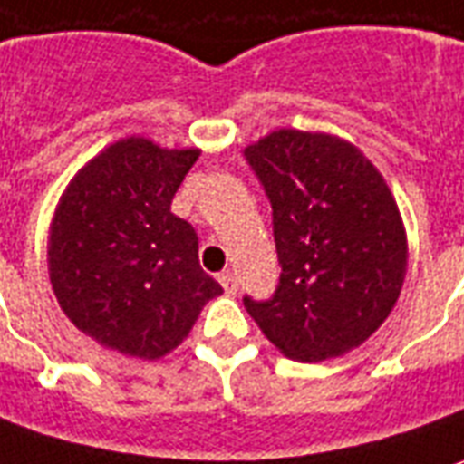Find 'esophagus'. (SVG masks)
<instances>
[{
  "mask_svg": "<svg viewBox=\"0 0 464 464\" xmlns=\"http://www.w3.org/2000/svg\"><path fill=\"white\" fill-rule=\"evenodd\" d=\"M218 284H221L226 294H236V291H238V276H236L233 271H223V274H218Z\"/></svg>",
  "mask_w": 464,
  "mask_h": 464,
  "instance_id": "1",
  "label": "esophagus"
}]
</instances>
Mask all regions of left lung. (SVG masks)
Returning a JSON list of instances; mask_svg holds the SVG:
<instances>
[{
    "label": "left lung",
    "mask_w": 464,
    "mask_h": 464,
    "mask_svg": "<svg viewBox=\"0 0 464 464\" xmlns=\"http://www.w3.org/2000/svg\"><path fill=\"white\" fill-rule=\"evenodd\" d=\"M243 155L271 203L281 266L276 291L246 294V311L296 362L367 342L407 271V238L384 178L354 145L319 132L276 130Z\"/></svg>",
    "instance_id": "1"
}]
</instances>
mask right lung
I'll list each match as a JSON object with an SVG mask.
<instances>
[{"instance_id":"obj_1","label":"right lung","mask_w":464,"mask_h":464,"mask_svg":"<svg viewBox=\"0 0 464 464\" xmlns=\"http://www.w3.org/2000/svg\"><path fill=\"white\" fill-rule=\"evenodd\" d=\"M198 155L120 140L74 176L54 210V296L80 332L120 354H168L223 291L200 268L193 226L170 213Z\"/></svg>"}]
</instances>
